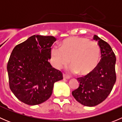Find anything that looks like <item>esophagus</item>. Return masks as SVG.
<instances>
[{
  "instance_id": "1",
  "label": "esophagus",
  "mask_w": 122,
  "mask_h": 122,
  "mask_svg": "<svg viewBox=\"0 0 122 122\" xmlns=\"http://www.w3.org/2000/svg\"><path fill=\"white\" fill-rule=\"evenodd\" d=\"M63 78L64 79H70V77L66 75V74H63Z\"/></svg>"
}]
</instances>
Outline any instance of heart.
<instances>
[{"label": "heart", "mask_w": 122, "mask_h": 122, "mask_svg": "<svg viewBox=\"0 0 122 122\" xmlns=\"http://www.w3.org/2000/svg\"><path fill=\"white\" fill-rule=\"evenodd\" d=\"M51 56L56 68L67 66L70 60L71 72L86 76L92 73L99 65L101 50L95 42L86 38L72 36L63 41L61 48L54 46Z\"/></svg>", "instance_id": "b5f03b06"}]
</instances>
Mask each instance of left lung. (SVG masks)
<instances>
[{"instance_id": "8db88e82", "label": "left lung", "mask_w": 122, "mask_h": 122, "mask_svg": "<svg viewBox=\"0 0 122 122\" xmlns=\"http://www.w3.org/2000/svg\"><path fill=\"white\" fill-rule=\"evenodd\" d=\"M93 39L100 48V62L92 73L77 78L79 87L72 92L77 102L89 107L98 105L106 99L116 80V58L111 46L97 35Z\"/></svg>"}]
</instances>
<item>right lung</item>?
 Segmentation results:
<instances>
[{"instance_id": "obj_1", "label": "right lung", "mask_w": 122, "mask_h": 122, "mask_svg": "<svg viewBox=\"0 0 122 122\" xmlns=\"http://www.w3.org/2000/svg\"><path fill=\"white\" fill-rule=\"evenodd\" d=\"M55 41L52 36L33 35L13 48L7 66L9 83L20 102L31 106L45 102L54 83L63 78L48 61Z\"/></svg>"}]
</instances>
